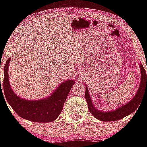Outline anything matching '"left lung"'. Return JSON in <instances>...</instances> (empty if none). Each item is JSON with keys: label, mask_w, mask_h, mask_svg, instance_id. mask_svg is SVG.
I'll use <instances>...</instances> for the list:
<instances>
[{"label": "left lung", "mask_w": 147, "mask_h": 147, "mask_svg": "<svg viewBox=\"0 0 147 147\" xmlns=\"http://www.w3.org/2000/svg\"><path fill=\"white\" fill-rule=\"evenodd\" d=\"M139 65L140 68L141 81L137 92L129 102L126 103L125 104H123L122 106H118L117 108L114 109L113 110L103 111L96 108L92 103L88 88L86 85H85V98L88 104V106L89 111L94 117L99 119V120L103 121V122L117 121L131 114L139 107L140 105L141 99H142L143 95H144V92L145 91L147 92V77L146 71H145L142 64L139 63Z\"/></svg>", "instance_id": "1"}]
</instances>
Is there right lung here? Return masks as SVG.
I'll return each mask as SVG.
<instances>
[{
	"instance_id": "obj_1",
	"label": "right lung",
	"mask_w": 147,
	"mask_h": 147,
	"mask_svg": "<svg viewBox=\"0 0 147 147\" xmlns=\"http://www.w3.org/2000/svg\"><path fill=\"white\" fill-rule=\"evenodd\" d=\"M8 59L4 68L3 90L4 95L13 110L22 118L34 122H53L63 109L64 102L75 83L73 79L63 81L50 95L44 99L30 100L19 97L13 91L9 81ZM1 84V82H0Z\"/></svg>"
}]
</instances>
